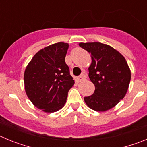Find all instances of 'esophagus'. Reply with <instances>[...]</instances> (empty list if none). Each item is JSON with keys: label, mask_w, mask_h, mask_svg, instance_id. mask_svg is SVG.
I'll use <instances>...</instances> for the list:
<instances>
[{"label": "esophagus", "mask_w": 147, "mask_h": 147, "mask_svg": "<svg viewBox=\"0 0 147 147\" xmlns=\"http://www.w3.org/2000/svg\"><path fill=\"white\" fill-rule=\"evenodd\" d=\"M87 76H85V74H82V76H80L79 77H77V81L79 82H81L82 81H85V80H86Z\"/></svg>", "instance_id": "esophagus-1"}]
</instances>
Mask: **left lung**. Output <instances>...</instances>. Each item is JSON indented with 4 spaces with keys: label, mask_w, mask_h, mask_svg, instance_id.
Wrapping results in <instances>:
<instances>
[{
    "label": "left lung",
    "mask_w": 147,
    "mask_h": 147,
    "mask_svg": "<svg viewBox=\"0 0 147 147\" xmlns=\"http://www.w3.org/2000/svg\"><path fill=\"white\" fill-rule=\"evenodd\" d=\"M79 45L91 54L88 76L95 91L84 98L85 103L96 111L113 108L125 96L130 82V69L125 58L115 49L101 42H80Z\"/></svg>",
    "instance_id": "8db88e82"
}]
</instances>
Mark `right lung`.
Masks as SVG:
<instances>
[{"label":"right lung","instance_id":"1","mask_svg":"<svg viewBox=\"0 0 147 147\" xmlns=\"http://www.w3.org/2000/svg\"><path fill=\"white\" fill-rule=\"evenodd\" d=\"M69 45L57 42L35 54L24 72L27 96L35 107L45 113L60 110L68 90L74 85L65 62Z\"/></svg>","mask_w":147,"mask_h":147}]
</instances>
